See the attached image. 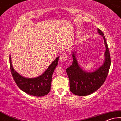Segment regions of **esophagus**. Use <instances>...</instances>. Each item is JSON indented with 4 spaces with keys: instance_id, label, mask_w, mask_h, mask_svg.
<instances>
[{
    "instance_id": "obj_1",
    "label": "esophagus",
    "mask_w": 121,
    "mask_h": 121,
    "mask_svg": "<svg viewBox=\"0 0 121 121\" xmlns=\"http://www.w3.org/2000/svg\"><path fill=\"white\" fill-rule=\"evenodd\" d=\"M67 59H68V55L66 53H62L60 55V59L61 61H65Z\"/></svg>"
}]
</instances>
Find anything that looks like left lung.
Masks as SVG:
<instances>
[{"label":"left lung","instance_id":"left-lung-1","mask_svg":"<svg viewBox=\"0 0 121 121\" xmlns=\"http://www.w3.org/2000/svg\"><path fill=\"white\" fill-rule=\"evenodd\" d=\"M98 32L103 37L105 46V60L101 66L95 71L86 72L79 66L74 51L72 53L73 63L67 68L66 73L70 81V90L74 94L79 96L88 95L97 91L104 82L111 66V57L106 39L100 29Z\"/></svg>","mask_w":121,"mask_h":121}]
</instances>
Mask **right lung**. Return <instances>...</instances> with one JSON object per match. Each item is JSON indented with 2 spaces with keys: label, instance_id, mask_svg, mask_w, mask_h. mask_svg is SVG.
Listing matches in <instances>:
<instances>
[{
  "label": "right lung",
  "instance_id": "add662e5",
  "mask_svg": "<svg viewBox=\"0 0 121 121\" xmlns=\"http://www.w3.org/2000/svg\"><path fill=\"white\" fill-rule=\"evenodd\" d=\"M59 57L52 62L43 74L35 78H27L21 76L15 71L9 57L10 68L14 80L17 86L27 94L36 97H43L47 95L51 89L52 76L57 66Z\"/></svg>",
  "mask_w": 121,
  "mask_h": 121
}]
</instances>
